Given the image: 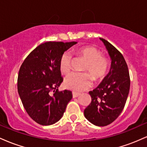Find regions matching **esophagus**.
Segmentation results:
<instances>
[{
  "label": "esophagus",
  "instance_id": "34e87169",
  "mask_svg": "<svg viewBox=\"0 0 147 147\" xmlns=\"http://www.w3.org/2000/svg\"><path fill=\"white\" fill-rule=\"evenodd\" d=\"M79 95H80V93H78V92H72V97H73V98H75V97H77Z\"/></svg>",
  "mask_w": 147,
  "mask_h": 147
}]
</instances>
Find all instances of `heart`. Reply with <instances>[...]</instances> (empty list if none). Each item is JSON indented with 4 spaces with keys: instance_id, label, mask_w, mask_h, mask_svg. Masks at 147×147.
I'll return each mask as SVG.
<instances>
[{
    "instance_id": "heart-1",
    "label": "heart",
    "mask_w": 147,
    "mask_h": 147,
    "mask_svg": "<svg viewBox=\"0 0 147 147\" xmlns=\"http://www.w3.org/2000/svg\"><path fill=\"white\" fill-rule=\"evenodd\" d=\"M77 56L83 57L86 60L83 70H87L95 80L104 77L109 67V63L106 57L101 55V52L92 46H85L75 50ZM60 71L68 74L71 70V56L68 52H65L61 57L59 61ZM64 84L67 88L82 92L91 86V79L86 72H72L65 77Z\"/></svg>"
}]
</instances>
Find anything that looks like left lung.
<instances>
[{
  "label": "left lung",
  "instance_id": "obj_1",
  "mask_svg": "<svg viewBox=\"0 0 147 147\" xmlns=\"http://www.w3.org/2000/svg\"><path fill=\"white\" fill-rule=\"evenodd\" d=\"M99 39L110 56L111 68L98 86L89 92L92 101L84 110V115L94 125L104 126L115 120L123 111L129 95L130 77L122 54L109 41Z\"/></svg>",
  "mask_w": 147,
  "mask_h": 147
}]
</instances>
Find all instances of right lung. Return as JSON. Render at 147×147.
I'll use <instances>...</instances> for the list:
<instances>
[{"mask_svg":"<svg viewBox=\"0 0 147 147\" xmlns=\"http://www.w3.org/2000/svg\"><path fill=\"white\" fill-rule=\"evenodd\" d=\"M77 42H45L26 57L18 76V92L25 111L38 124L52 125L63 117L72 98L70 90L59 92L63 82L61 57Z\"/></svg>","mask_w":147,"mask_h":147,"instance_id":"right-lung-1","label":"right lung"}]
</instances>
